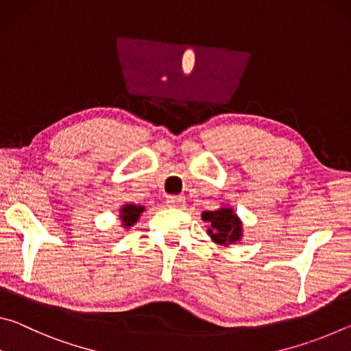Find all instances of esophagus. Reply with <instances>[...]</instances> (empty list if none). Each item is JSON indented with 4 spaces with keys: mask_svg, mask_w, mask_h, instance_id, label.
Instances as JSON below:
<instances>
[{
    "mask_svg": "<svg viewBox=\"0 0 351 351\" xmlns=\"http://www.w3.org/2000/svg\"><path fill=\"white\" fill-rule=\"evenodd\" d=\"M184 204L182 197H167V206L170 207H181Z\"/></svg>",
    "mask_w": 351,
    "mask_h": 351,
    "instance_id": "34e87169",
    "label": "esophagus"
}]
</instances>
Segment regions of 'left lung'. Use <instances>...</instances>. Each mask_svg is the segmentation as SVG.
<instances>
[{
  "instance_id": "8db88e82",
  "label": "left lung",
  "mask_w": 351,
  "mask_h": 351,
  "mask_svg": "<svg viewBox=\"0 0 351 351\" xmlns=\"http://www.w3.org/2000/svg\"><path fill=\"white\" fill-rule=\"evenodd\" d=\"M201 218L210 223L207 234L210 239L221 246H229L239 243L243 237L241 219L234 213L232 207H219L217 210H206Z\"/></svg>"
}]
</instances>
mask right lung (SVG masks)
<instances>
[{"mask_svg":"<svg viewBox=\"0 0 351 351\" xmlns=\"http://www.w3.org/2000/svg\"><path fill=\"white\" fill-rule=\"evenodd\" d=\"M145 210L144 206H138V204H123L121 207V215H119V218H121L122 221V228H132L133 224H136V221H138L141 213Z\"/></svg>","mask_w":351,"mask_h":351,"instance_id":"1","label":"right lung"}]
</instances>
